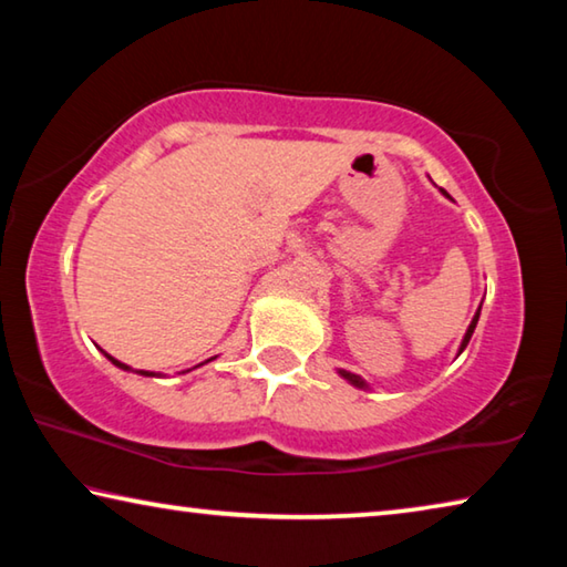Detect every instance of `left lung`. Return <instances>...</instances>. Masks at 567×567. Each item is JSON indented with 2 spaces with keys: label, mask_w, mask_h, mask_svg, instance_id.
<instances>
[{
  "label": "left lung",
  "mask_w": 567,
  "mask_h": 567,
  "mask_svg": "<svg viewBox=\"0 0 567 567\" xmlns=\"http://www.w3.org/2000/svg\"><path fill=\"white\" fill-rule=\"evenodd\" d=\"M443 195H447V192L443 189ZM450 197V195H447ZM477 318H480V310L475 312V318H473V322H470V328H467V332H465V338H463V344H460V352H463L465 348H467V342H470V338H473V332H475V324H477ZM340 375L348 380V382H352L354 388H368L364 385V380L362 378H358V375H352V372H348V370H340Z\"/></svg>",
  "instance_id": "1"
}]
</instances>
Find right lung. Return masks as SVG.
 I'll list each match as a JSON object with an SVG mask.
<instances>
[{
    "label": "right lung",
    "instance_id": "obj_1",
    "mask_svg": "<svg viewBox=\"0 0 567 567\" xmlns=\"http://www.w3.org/2000/svg\"><path fill=\"white\" fill-rule=\"evenodd\" d=\"M104 358H107V360H112V364H117V368H122V370H132V368H127V364H124V362H120V360H114L112 358V354H107V352H104ZM209 362V360H207ZM140 372V375H145V378H155V372H147V370H137ZM185 372H189V370H185Z\"/></svg>",
    "mask_w": 567,
    "mask_h": 567
}]
</instances>
